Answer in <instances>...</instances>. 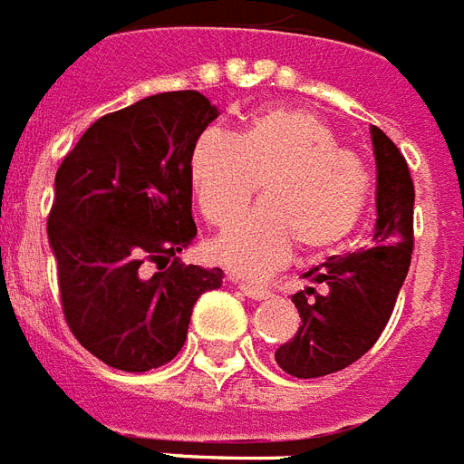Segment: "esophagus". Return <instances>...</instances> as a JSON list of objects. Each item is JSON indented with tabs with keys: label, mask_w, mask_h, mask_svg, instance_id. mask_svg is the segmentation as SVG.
<instances>
[{
	"label": "esophagus",
	"mask_w": 464,
	"mask_h": 464,
	"mask_svg": "<svg viewBox=\"0 0 464 464\" xmlns=\"http://www.w3.org/2000/svg\"><path fill=\"white\" fill-rule=\"evenodd\" d=\"M235 283L239 285V290H242L244 295L249 296V299H256V302H261V299H268V296H270V290H268V287H263V285L239 283V280H235Z\"/></svg>",
	"instance_id": "34e87169"
}]
</instances>
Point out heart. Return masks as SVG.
Instances as JSON below:
<instances>
[{
	"label": "heart",
	"mask_w": 464,
	"mask_h": 464,
	"mask_svg": "<svg viewBox=\"0 0 464 464\" xmlns=\"http://www.w3.org/2000/svg\"><path fill=\"white\" fill-rule=\"evenodd\" d=\"M188 177L203 215L229 225L263 181V203L210 242V256L237 276L263 277L302 254L333 251L362 222L372 177L321 117L270 107L239 136L210 127L196 139Z\"/></svg>",
	"instance_id": "heart-1"
}]
</instances>
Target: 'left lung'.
Here are the masks:
<instances>
[{"instance_id": "left-lung-1", "label": "left lung", "mask_w": 464, "mask_h": 464, "mask_svg": "<svg viewBox=\"0 0 464 464\" xmlns=\"http://www.w3.org/2000/svg\"><path fill=\"white\" fill-rule=\"evenodd\" d=\"M376 155V227L372 246L331 256L302 277L309 287L292 295L302 325L277 347V366L296 379H318L354 364L372 350L392 314L414 249V184L405 158L379 127H372ZM324 284L325 293H316Z\"/></svg>"}]
</instances>
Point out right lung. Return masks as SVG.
Masks as SVG:
<instances>
[{
  "mask_svg": "<svg viewBox=\"0 0 464 464\" xmlns=\"http://www.w3.org/2000/svg\"><path fill=\"white\" fill-rule=\"evenodd\" d=\"M198 91L158 92L100 117L54 177L47 237L73 337L107 366L150 372L177 357L196 299L220 268L184 266L196 237L188 158L218 117ZM170 266L148 278L145 261Z\"/></svg>",
  "mask_w": 464,
  "mask_h": 464,
  "instance_id": "right-lung-1",
  "label": "right lung"
}]
</instances>
